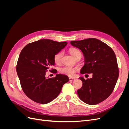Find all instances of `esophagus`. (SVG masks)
Returning <instances> with one entry per match:
<instances>
[{
	"instance_id": "1",
	"label": "esophagus",
	"mask_w": 129,
	"mask_h": 129,
	"mask_svg": "<svg viewBox=\"0 0 129 129\" xmlns=\"http://www.w3.org/2000/svg\"><path fill=\"white\" fill-rule=\"evenodd\" d=\"M75 79H74V78H73V77H69V81H74L75 80Z\"/></svg>"
}]
</instances>
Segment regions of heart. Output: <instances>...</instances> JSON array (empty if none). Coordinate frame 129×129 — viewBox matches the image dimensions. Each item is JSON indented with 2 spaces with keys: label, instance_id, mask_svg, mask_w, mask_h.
<instances>
[{
  "label": "heart",
  "instance_id": "1",
  "mask_svg": "<svg viewBox=\"0 0 129 129\" xmlns=\"http://www.w3.org/2000/svg\"><path fill=\"white\" fill-rule=\"evenodd\" d=\"M69 53H71V55L75 58L78 54H81V52L79 49H77L75 48H71L69 50ZM62 56H63V52H60L56 53L54 56V61L55 62L56 64H60L61 63V59ZM77 69L76 68H73L71 67H64L63 68H61L60 72L62 74H65L69 76H73L75 75V73Z\"/></svg>",
  "mask_w": 129,
  "mask_h": 129
}]
</instances>
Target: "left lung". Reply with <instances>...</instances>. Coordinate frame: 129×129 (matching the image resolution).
<instances>
[{
    "mask_svg": "<svg viewBox=\"0 0 129 129\" xmlns=\"http://www.w3.org/2000/svg\"><path fill=\"white\" fill-rule=\"evenodd\" d=\"M71 44L80 49L84 55L85 63L81 73L92 74L90 79L79 78L83 85L77 90L78 96L89 105L103 102L111 94L119 76V68L114 50L95 38L72 41Z\"/></svg>",
    "mask_w": 129,
    "mask_h": 129,
    "instance_id": "8db88e82",
    "label": "left lung"
}]
</instances>
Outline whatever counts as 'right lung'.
I'll list each match as a JSON object with an SVG mask.
<instances>
[{
  "instance_id": "obj_1",
  "label": "right lung",
  "mask_w": 129,
  "mask_h": 129,
  "mask_svg": "<svg viewBox=\"0 0 129 129\" xmlns=\"http://www.w3.org/2000/svg\"><path fill=\"white\" fill-rule=\"evenodd\" d=\"M67 45L66 41L41 39L28 44L22 49L16 70L22 90L30 100L40 104L48 103L56 98L63 84L69 81L68 77L63 74L52 78L45 76L48 69L57 73L56 69H51L55 64L54 56Z\"/></svg>"
}]
</instances>
